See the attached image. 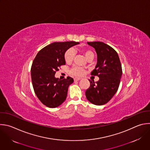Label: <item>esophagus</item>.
Masks as SVG:
<instances>
[{"label": "esophagus", "instance_id": "1", "mask_svg": "<svg viewBox=\"0 0 150 150\" xmlns=\"http://www.w3.org/2000/svg\"><path fill=\"white\" fill-rule=\"evenodd\" d=\"M81 78H79V77H75V78H74V81H79V80H81Z\"/></svg>", "mask_w": 150, "mask_h": 150}]
</instances>
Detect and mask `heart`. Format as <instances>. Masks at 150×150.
Returning <instances> with one entry per match:
<instances>
[{"instance_id":"b5f03b06","label":"heart","mask_w":150,"mask_h":150,"mask_svg":"<svg viewBox=\"0 0 150 150\" xmlns=\"http://www.w3.org/2000/svg\"><path fill=\"white\" fill-rule=\"evenodd\" d=\"M79 51L83 53V54L85 55L86 58L88 59L89 58H93L94 54L91 51V50L89 49H79ZM75 57V51L74 49L73 48H69L65 52L64 55V58L67 63L71 64L73 62L74 60ZM85 70L83 68L81 67H79L77 66L74 67L70 71V74L74 76H82L84 74Z\"/></svg>"}]
</instances>
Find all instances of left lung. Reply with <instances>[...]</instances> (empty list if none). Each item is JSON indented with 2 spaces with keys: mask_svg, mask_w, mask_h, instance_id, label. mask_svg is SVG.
I'll list each match as a JSON object with an SVG mask.
<instances>
[{
  "mask_svg": "<svg viewBox=\"0 0 150 150\" xmlns=\"http://www.w3.org/2000/svg\"><path fill=\"white\" fill-rule=\"evenodd\" d=\"M97 54V64L91 75L98 76V81L89 80L90 86L85 95L88 100L96 105L107 104L117 92L122 76V67L117 52L102 42H91Z\"/></svg>",
  "mask_w": 150,
  "mask_h": 150,
  "instance_id": "left-lung-1",
  "label": "left lung"
}]
</instances>
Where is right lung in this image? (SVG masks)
Wrapping results in <instances>:
<instances>
[{
    "instance_id": "add662e5",
    "label": "right lung",
    "mask_w": 150,
    "mask_h": 150,
    "mask_svg": "<svg viewBox=\"0 0 150 150\" xmlns=\"http://www.w3.org/2000/svg\"><path fill=\"white\" fill-rule=\"evenodd\" d=\"M79 42H54L37 54L31 67V78L35 94L40 102L49 108H56L66 99L69 86L74 79L68 76L62 80L55 75L59 68L65 65L64 55L71 47Z\"/></svg>"
}]
</instances>
